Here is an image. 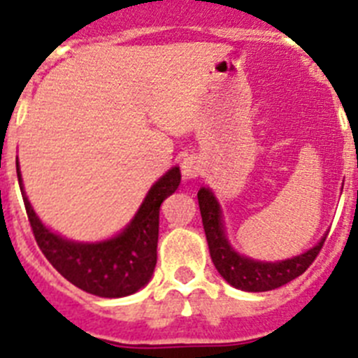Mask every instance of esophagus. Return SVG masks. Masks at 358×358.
<instances>
[{
  "label": "esophagus",
  "mask_w": 358,
  "mask_h": 358,
  "mask_svg": "<svg viewBox=\"0 0 358 358\" xmlns=\"http://www.w3.org/2000/svg\"><path fill=\"white\" fill-rule=\"evenodd\" d=\"M181 172L186 179H192V177H199L202 172V163L197 156H188L182 159L181 163Z\"/></svg>",
  "instance_id": "34e87169"
}]
</instances>
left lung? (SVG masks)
Segmentation results:
<instances>
[{
  "mask_svg": "<svg viewBox=\"0 0 358 358\" xmlns=\"http://www.w3.org/2000/svg\"><path fill=\"white\" fill-rule=\"evenodd\" d=\"M199 208H201L202 226L206 233L208 245H210V255L215 267L220 273V276L240 290L248 292H265L278 287L285 285L289 281L301 276L310 265L314 264L319 251L322 249L324 240L312 248L310 251L303 252L299 256H294L290 260L283 262H256L240 256L229 248L226 236H224L222 222H220V208L215 201L213 194L208 188H201L197 194Z\"/></svg>",
  "mask_w": 358,
  "mask_h": 358,
  "instance_id": "obj_1",
  "label": "left lung"
}]
</instances>
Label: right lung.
I'll return each instance as SVG.
<instances>
[{"label":"right lung","instance_id":"add662e5","mask_svg":"<svg viewBox=\"0 0 358 358\" xmlns=\"http://www.w3.org/2000/svg\"><path fill=\"white\" fill-rule=\"evenodd\" d=\"M17 179L31 233L46 260L78 289L100 297H123L147 285L157 262L159 206L181 182L177 166L152 186L134 220L115 238L103 242H71L55 235L41 224Z\"/></svg>","mask_w":358,"mask_h":358}]
</instances>
